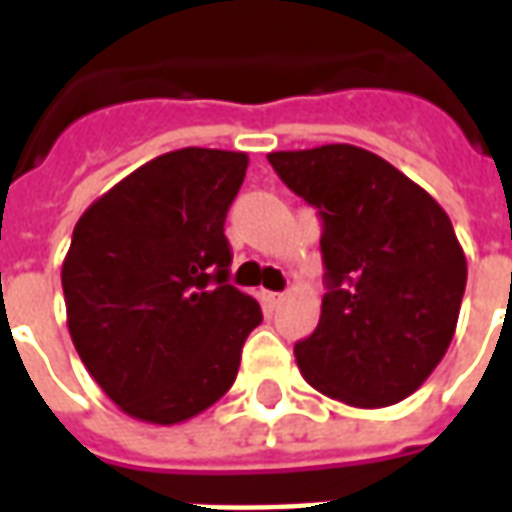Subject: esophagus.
<instances>
[{
  "instance_id": "1",
  "label": "esophagus",
  "mask_w": 512,
  "mask_h": 512,
  "mask_svg": "<svg viewBox=\"0 0 512 512\" xmlns=\"http://www.w3.org/2000/svg\"><path fill=\"white\" fill-rule=\"evenodd\" d=\"M263 299H266L268 307H277L279 301L285 299V293H266V296H263Z\"/></svg>"
}]
</instances>
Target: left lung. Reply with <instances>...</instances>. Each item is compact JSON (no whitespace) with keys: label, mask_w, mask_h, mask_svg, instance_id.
Here are the masks:
<instances>
[{"label":"left lung","mask_w":512,"mask_h":512,"mask_svg":"<svg viewBox=\"0 0 512 512\" xmlns=\"http://www.w3.org/2000/svg\"><path fill=\"white\" fill-rule=\"evenodd\" d=\"M290 191L323 219L318 329L296 343L304 381L354 408L417 392L458 326L466 255L428 191L356 145L268 153Z\"/></svg>","instance_id":"left-lung-1"}]
</instances>
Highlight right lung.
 Wrapping results in <instances>:
<instances>
[{"mask_svg":"<svg viewBox=\"0 0 512 512\" xmlns=\"http://www.w3.org/2000/svg\"><path fill=\"white\" fill-rule=\"evenodd\" d=\"M249 156L183 147L147 161L79 216L62 260L68 332L128 417L178 425L233 386L260 304L227 285V208Z\"/></svg>","mask_w":512,"mask_h":512,"instance_id":"obj_1","label":"right lung"}]
</instances>
